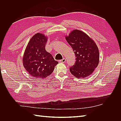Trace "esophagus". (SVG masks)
Here are the masks:
<instances>
[{"instance_id":"1","label":"esophagus","mask_w":121,"mask_h":121,"mask_svg":"<svg viewBox=\"0 0 121 121\" xmlns=\"http://www.w3.org/2000/svg\"><path fill=\"white\" fill-rule=\"evenodd\" d=\"M65 58H63L62 60H60V61H59L60 63H65Z\"/></svg>"}]
</instances>
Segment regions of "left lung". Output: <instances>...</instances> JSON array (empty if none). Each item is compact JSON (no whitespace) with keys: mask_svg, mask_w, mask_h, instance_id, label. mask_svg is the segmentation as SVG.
I'll return each mask as SVG.
<instances>
[{"mask_svg":"<svg viewBox=\"0 0 121 121\" xmlns=\"http://www.w3.org/2000/svg\"><path fill=\"white\" fill-rule=\"evenodd\" d=\"M65 39L76 57L75 64L69 68L72 74L79 78L91 75L97 67L99 58L95 43L85 33L78 30H73Z\"/></svg>","mask_w":121,"mask_h":121,"instance_id":"1","label":"left lung"}]
</instances>
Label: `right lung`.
Here are the masks:
<instances>
[{
	"mask_svg": "<svg viewBox=\"0 0 121 121\" xmlns=\"http://www.w3.org/2000/svg\"><path fill=\"white\" fill-rule=\"evenodd\" d=\"M47 37L43 34L34 35L28 43L24 54L23 65L31 76L45 78L53 72L58 63L45 50Z\"/></svg>",
	"mask_w": 121,
	"mask_h": 121,
	"instance_id": "obj_1",
	"label": "right lung"
}]
</instances>
